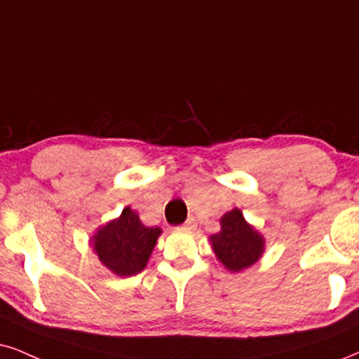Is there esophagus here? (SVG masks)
Masks as SVG:
<instances>
[{"label": "esophagus", "instance_id": "obj_1", "mask_svg": "<svg viewBox=\"0 0 359 359\" xmlns=\"http://www.w3.org/2000/svg\"><path fill=\"white\" fill-rule=\"evenodd\" d=\"M195 225H197V224H195V219H194V217H189V219L185 220V224H184L182 226H184V229H187V230H194V229H195Z\"/></svg>", "mask_w": 359, "mask_h": 359}]
</instances>
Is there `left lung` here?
Masks as SVG:
<instances>
[{
  "label": "left lung",
  "instance_id": "left-lung-1",
  "mask_svg": "<svg viewBox=\"0 0 359 359\" xmlns=\"http://www.w3.org/2000/svg\"><path fill=\"white\" fill-rule=\"evenodd\" d=\"M217 260L232 273L250 269L265 252V238L245 220L240 208L226 212L220 219V232L208 237Z\"/></svg>",
  "mask_w": 359,
  "mask_h": 359
}]
</instances>
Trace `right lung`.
<instances>
[{
	"label": "right lung",
	"instance_id": "add662e5",
	"mask_svg": "<svg viewBox=\"0 0 359 359\" xmlns=\"http://www.w3.org/2000/svg\"><path fill=\"white\" fill-rule=\"evenodd\" d=\"M161 233L162 229L144 225L137 212L126 207L117 219L99 226L89 245L107 270L124 278L146 269Z\"/></svg>",
	"mask_w": 359,
	"mask_h": 359
}]
</instances>
